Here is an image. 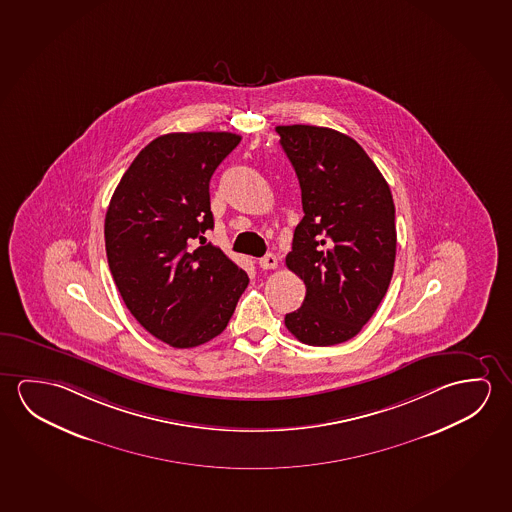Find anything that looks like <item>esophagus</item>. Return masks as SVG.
Instances as JSON below:
<instances>
[{
    "label": "esophagus",
    "mask_w": 512,
    "mask_h": 512,
    "mask_svg": "<svg viewBox=\"0 0 512 512\" xmlns=\"http://www.w3.org/2000/svg\"><path fill=\"white\" fill-rule=\"evenodd\" d=\"M258 263L263 270H272V268H277V256L276 254H265Z\"/></svg>",
    "instance_id": "1"
}]
</instances>
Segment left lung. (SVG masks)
<instances>
[{"mask_svg": "<svg viewBox=\"0 0 512 512\" xmlns=\"http://www.w3.org/2000/svg\"><path fill=\"white\" fill-rule=\"evenodd\" d=\"M302 192L286 267L306 284L284 317L297 340L329 347L354 338L388 292L397 228L391 190L365 149L340 131L277 126Z\"/></svg>", "mask_w": 512, "mask_h": 512, "instance_id": "obj_1", "label": "left lung"}]
</instances>
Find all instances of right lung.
Masks as SVG:
<instances>
[{"label":"right lung","mask_w":512,"mask_h":512,"mask_svg":"<svg viewBox=\"0 0 512 512\" xmlns=\"http://www.w3.org/2000/svg\"><path fill=\"white\" fill-rule=\"evenodd\" d=\"M242 137L169 133L147 144L115 188L105 217L108 267L138 324L176 349L219 336L249 277L204 231L210 179ZM199 239L195 250L191 244Z\"/></svg>","instance_id":"right-lung-1"}]
</instances>
